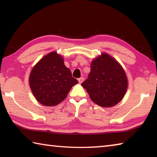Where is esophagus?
Wrapping results in <instances>:
<instances>
[{"instance_id":"obj_1","label":"esophagus","mask_w":157,"mask_h":157,"mask_svg":"<svg viewBox=\"0 0 157 157\" xmlns=\"http://www.w3.org/2000/svg\"><path fill=\"white\" fill-rule=\"evenodd\" d=\"M84 77H82V78H79L78 79V82H79V83H82V82L84 81Z\"/></svg>"}]
</instances>
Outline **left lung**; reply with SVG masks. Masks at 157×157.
I'll return each instance as SVG.
<instances>
[{
	"label": "left lung",
	"mask_w": 157,
	"mask_h": 157,
	"mask_svg": "<svg viewBox=\"0 0 157 157\" xmlns=\"http://www.w3.org/2000/svg\"><path fill=\"white\" fill-rule=\"evenodd\" d=\"M91 64V72L82 86L95 104L102 107H113L122 100L127 89L124 69L107 53H102Z\"/></svg>",
	"instance_id": "1"
}]
</instances>
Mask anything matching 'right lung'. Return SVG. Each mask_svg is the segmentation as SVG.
Segmentation results:
<instances>
[{
	"label": "right lung",
	"instance_id": "obj_1",
	"mask_svg": "<svg viewBox=\"0 0 157 157\" xmlns=\"http://www.w3.org/2000/svg\"><path fill=\"white\" fill-rule=\"evenodd\" d=\"M78 81L64 65L63 57L56 52L44 56L31 71L29 84L34 98L45 106H55L67 97Z\"/></svg>",
	"mask_w": 157,
	"mask_h": 157
}]
</instances>
